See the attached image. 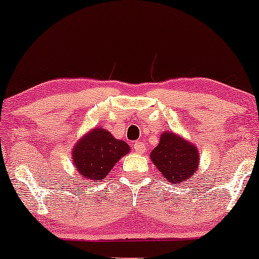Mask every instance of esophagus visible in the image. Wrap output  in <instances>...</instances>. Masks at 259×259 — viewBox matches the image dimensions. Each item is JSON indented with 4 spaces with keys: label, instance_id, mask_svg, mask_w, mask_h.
Returning a JSON list of instances; mask_svg holds the SVG:
<instances>
[{
    "label": "esophagus",
    "instance_id": "1",
    "mask_svg": "<svg viewBox=\"0 0 259 259\" xmlns=\"http://www.w3.org/2000/svg\"><path fill=\"white\" fill-rule=\"evenodd\" d=\"M133 148H134V151L139 154L145 152V145L143 143H140V141H137V143L133 145Z\"/></svg>",
    "mask_w": 259,
    "mask_h": 259
}]
</instances>
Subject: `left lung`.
<instances>
[{"mask_svg":"<svg viewBox=\"0 0 259 259\" xmlns=\"http://www.w3.org/2000/svg\"><path fill=\"white\" fill-rule=\"evenodd\" d=\"M150 158L162 178L172 184H184L196 178L199 167V152L194 144L182 134L164 131Z\"/></svg>","mask_w":259,"mask_h":259,"instance_id":"left-lung-1","label":"left lung"}]
</instances>
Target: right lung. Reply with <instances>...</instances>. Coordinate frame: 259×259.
Returning a JSON list of instances; mask_svg holds the SVG:
<instances>
[{"instance_id":"right-lung-1","label":"right lung","mask_w":259,"mask_h":259,"mask_svg":"<svg viewBox=\"0 0 259 259\" xmlns=\"http://www.w3.org/2000/svg\"><path fill=\"white\" fill-rule=\"evenodd\" d=\"M130 151V145L125 141L115 139L104 127H94L74 145L72 159L81 178L95 184L106 178Z\"/></svg>"}]
</instances>
